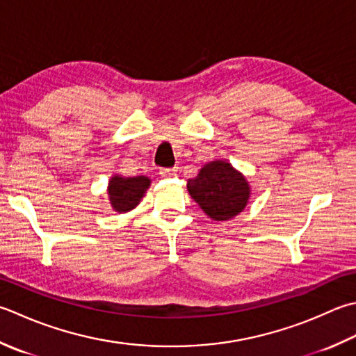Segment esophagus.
<instances>
[{
  "label": "esophagus",
  "instance_id": "obj_1",
  "mask_svg": "<svg viewBox=\"0 0 356 356\" xmlns=\"http://www.w3.org/2000/svg\"><path fill=\"white\" fill-rule=\"evenodd\" d=\"M177 168H162L160 170V176L162 177H171V176H176Z\"/></svg>",
  "mask_w": 356,
  "mask_h": 356
}]
</instances>
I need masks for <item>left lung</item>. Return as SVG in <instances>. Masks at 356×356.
<instances>
[{"label":"left lung","instance_id":"8db88e82","mask_svg":"<svg viewBox=\"0 0 356 356\" xmlns=\"http://www.w3.org/2000/svg\"><path fill=\"white\" fill-rule=\"evenodd\" d=\"M190 196L197 202L204 213L214 220H228L247 207L250 185L242 172L225 160H214L186 184Z\"/></svg>","mask_w":356,"mask_h":356}]
</instances>
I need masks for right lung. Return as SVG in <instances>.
Segmentation results:
<instances>
[{
    "label": "right lung",
    "instance_id": "add662e5",
    "mask_svg": "<svg viewBox=\"0 0 356 356\" xmlns=\"http://www.w3.org/2000/svg\"><path fill=\"white\" fill-rule=\"evenodd\" d=\"M151 185V179L145 176L137 177H122L115 174L109 179L108 194L111 207L117 213H128L132 208L140 204V199L145 196L146 190Z\"/></svg>",
    "mask_w": 356,
    "mask_h": 356
}]
</instances>
